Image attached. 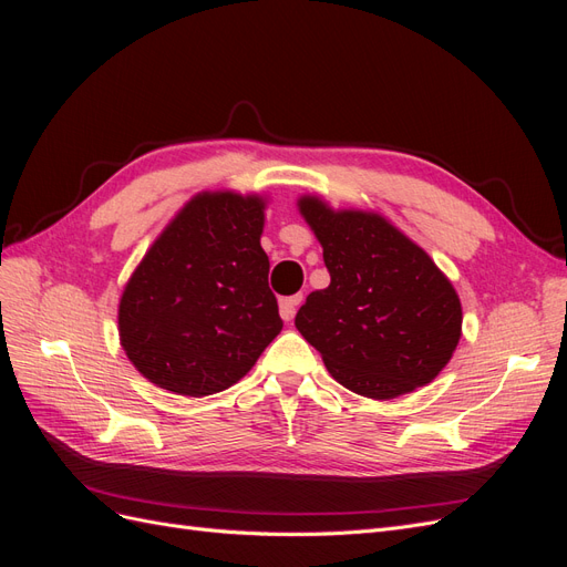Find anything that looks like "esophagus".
I'll return each instance as SVG.
<instances>
[{
	"label": "esophagus",
	"mask_w": 567,
	"mask_h": 567,
	"mask_svg": "<svg viewBox=\"0 0 567 567\" xmlns=\"http://www.w3.org/2000/svg\"><path fill=\"white\" fill-rule=\"evenodd\" d=\"M300 302H302V296H300V293H298V296H290V298H281V302H279V312H281V319H286V321L293 319Z\"/></svg>",
	"instance_id": "34e87169"
}]
</instances>
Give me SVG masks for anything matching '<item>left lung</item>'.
<instances>
[{"instance_id": "8db88e82", "label": "left lung", "mask_w": 567, "mask_h": 567, "mask_svg": "<svg viewBox=\"0 0 567 567\" xmlns=\"http://www.w3.org/2000/svg\"><path fill=\"white\" fill-rule=\"evenodd\" d=\"M323 248L331 284L296 315L333 379L373 400L431 383L461 338V302L447 277L416 244L373 213H333L300 198Z\"/></svg>"}]
</instances>
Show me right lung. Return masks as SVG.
Returning <instances> with one entry per match:
<instances>
[{"mask_svg": "<svg viewBox=\"0 0 567 567\" xmlns=\"http://www.w3.org/2000/svg\"><path fill=\"white\" fill-rule=\"evenodd\" d=\"M262 225V198L200 194L151 246L117 312L120 342L151 383L188 398L227 390L279 336Z\"/></svg>", "mask_w": 567, "mask_h": 567, "instance_id": "obj_1", "label": "right lung"}]
</instances>
